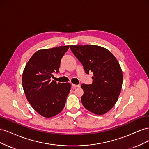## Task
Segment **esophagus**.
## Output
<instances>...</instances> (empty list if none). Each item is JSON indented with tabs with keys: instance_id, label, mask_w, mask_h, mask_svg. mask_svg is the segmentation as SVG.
Listing matches in <instances>:
<instances>
[{
	"instance_id": "obj_1",
	"label": "esophagus",
	"mask_w": 149,
	"mask_h": 149,
	"mask_svg": "<svg viewBox=\"0 0 149 149\" xmlns=\"http://www.w3.org/2000/svg\"><path fill=\"white\" fill-rule=\"evenodd\" d=\"M72 86H73V88L74 89V88H76L78 87H79V85H78V84H72Z\"/></svg>"
}]
</instances>
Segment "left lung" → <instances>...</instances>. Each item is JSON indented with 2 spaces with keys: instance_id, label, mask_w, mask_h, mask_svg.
I'll use <instances>...</instances> for the list:
<instances>
[{
  "instance_id": "left-lung-1",
  "label": "left lung",
  "mask_w": 149,
  "mask_h": 149,
  "mask_svg": "<svg viewBox=\"0 0 149 149\" xmlns=\"http://www.w3.org/2000/svg\"><path fill=\"white\" fill-rule=\"evenodd\" d=\"M71 50L84 66L86 74L92 71L91 84H83V106L96 115L110 111L118 100L123 75L116 57L106 48L97 45H71Z\"/></svg>"
}]
</instances>
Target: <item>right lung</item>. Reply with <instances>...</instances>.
<instances>
[{
    "instance_id": "1",
    "label": "right lung",
    "mask_w": 149,
    "mask_h": 149,
    "mask_svg": "<svg viewBox=\"0 0 149 149\" xmlns=\"http://www.w3.org/2000/svg\"><path fill=\"white\" fill-rule=\"evenodd\" d=\"M70 45L40 49L26 63L22 74V86L34 110L49 118L62 111L70 93L71 84L51 81L53 73L59 72L62 57Z\"/></svg>"
}]
</instances>
